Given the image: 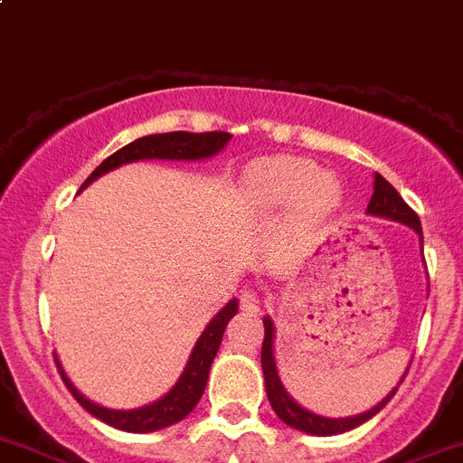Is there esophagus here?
I'll list each match as a JSON object with an SVG mask.
<instances>
[{
    "mask_svg": "<svg viewBox=\"0 0 463 463\" xmlns=\"http://www.w3.org/2000/svg\"><path fill=\"white\" fill-rule=\"evenodd\" d=\"M240 307L244 311H258V307H260V295L256 290H241Z\"/></svg>",
    "mask_w": 463,
    "mask_h": 463,
    "instance_id": "obj_1",
    "label": "esophagus"
}]
</instances>
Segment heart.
Here are the masks:
<instances>
[{"instance_id":"obj_1","label":"heart","mask_w":463,"mask_h":463,"mask_svg":"<svg viewBox=\"0 0 463 463\" xmlns=\"http://www.w3.org/2000/svg\"><path fill=\"white\" fill-rule=\"evenodd\" d=\"M251 186L258 198L269 205H293L299 201L311 214L332 210L341 198L335 175L320 173L314 161L295 156H281L258 165L251 173Z\"/></svg>"}]
</instances>
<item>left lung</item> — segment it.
<instances>
[{
  "label": "left lung",
  "instance_id": "8db88e82",
  "mask_svg": "<svg viewBox=\"0 0 463 463\" xmlns=\"http://www.w3.org/2000/svg\"><path fill=\"white\" fill-rule=\"evenodd\" d=\"M366 212L376 216H385V219H392V222L406 223V226H411L420 237H422L420 216L406 205V201L399 195V191L378 173H376V182H373V195H372V201H369V205H366ZM262 325H265V339H262L260 362H262V373H265V387H268L269 403H272L274 413H277L283 422L290 424L293 429H299V431H307V434H314V436L344 434V431H351V429L360 427V424L366 422V420H372L373 415H376L378 411H381V408L394 397V392H397V387H394L392 392L387 394L376 408H372V411H366V413L362 415H355V418L332 420V418H323V415L309 413L307 408H302L298 402H293L290 394L283 390L281 381H279L277 366H274V353H272L274 325L269 318L262 320Z\"/></svg>",
  "mask_w": 463,
  "mask_h": 463
}]
</instances>
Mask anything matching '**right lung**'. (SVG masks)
<instances>
[{"label":"right lung","mask_w":463,"mask_h":463,"mask_svg":"<svg viewBox=\"0 0 463 463\" xmlns=\"http://www.w3.org/2000/svg\"><path fill=\"white\" fill-rule=\"evenodd\" d=\"M232 136L226 131H207V133H186V131H173V133H156V136H145V138L133 140L127 147L118 149L115 154H110L101 165H99L94 173L85 180V184L80 189H85L87 184L106 175L108 170L118 168L122 164H131V161L138 159H205L212 156L219 149H223V145L231 140ZM237 314V302H231L223 307L219 314L212 318V323L207 325L205 332L201 335V339L195 341V348L189 357V364H186L184 373L175 387L170 390L165 397H161L159 402L149 403L145 408H136V411H110V408H103L99 403L90 402V399L82 397L76 387L71 385V381L66 378V373L61 372L60 362H57V369L61 373V381L66 383L69 392L76 397V402L85 408L87 413H91L94 418H99L101 422L110 424L115 429H122V431H133V434H145V431H156V429L170 427V424L180 422L186 415L194 411V406L201 402L203 392H205L207 376H210V366L214 360L219 345H222L223 332H226V325L232 316Z\"/></svg>","instance_id":"1"}]
</instances>
